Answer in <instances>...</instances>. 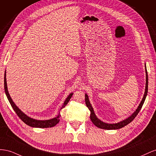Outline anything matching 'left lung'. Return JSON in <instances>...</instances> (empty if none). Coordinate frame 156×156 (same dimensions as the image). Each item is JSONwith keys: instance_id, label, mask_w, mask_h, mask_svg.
<instances>
[{"instance_id": "8db88e82", "label": "left lung", "mask_w": 156, "mask_h": 156, "mask_svg": "<svg viewBox=\"0 0 156 156\" xmlns=\"http://www.w3.org/2000/svg\"><path fill=\"white\" fill-rule=\"evenodd\" d=\"M145 71H146V87H145V91H144L143 98H142L140 103L139 104V106H138L135 112H133V114H132V115H131L129 117H128L126 119L122 120V121L119 122L115 123H105V122H102L101 119L98 118L95 114L94 110H93V108L92 107V106L90 102V100H89L88 95H87V93H86L85 94L86 105L87 106L89 110H90V112H91L90 119L91 120V122H93V123L94 124L95 126H96L97 127H99L100 129H107V130L119 129H121L123 127H125L127 125V124L131 123L133 120L134 119V118L136 116V115L140 112L142 106L144 103L146 97V96H147L148 86V73H147V70H146V64H145Z\"/></svg>"}]
</instances>
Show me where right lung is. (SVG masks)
<instances>
[{
    "instance_id": "add662e5",
    "label": "right lung",
    "mask_w": 156,
    "mask_h": 156,
    "mask_svg": "<svg viewBox=\"0 0 156 156\" xmlns=\"http://www.w3.org/2000/svg\"><path fill=\"white\" fill-rule=\"evenodd\" d=\"M4 91H5V93L6 95V97L8 98V99L10 102V103L12 106V108L14 109V110L17 114V115H18V117L23 121L25 123H26L27 125L30 126V127H37V128H48V127H52L56 126L57 123L59 122V117L61 116L60 113L59 112L58 115H57L56 117L50 119H46V120H38L30 118L27 115L25 114L24 112H22V111L17 107V106L16 105V104L14 103V101H12V98L9 94L8 91V87H7V82H6V70H5V73H4ZM73 95V93H71L69 94V95L67 97V98L65 99L64 101V103L62 105L61 108L60 110L62 108H63L65 106L67 105L69 103V100L70 99V98L72 97Z\"/></svg>"
}]
</instances>
